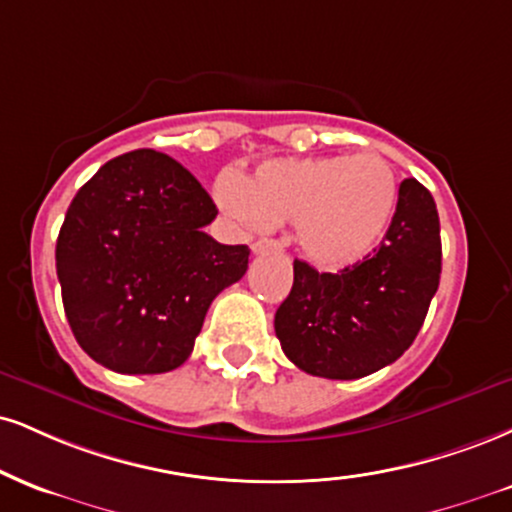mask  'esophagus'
<instances>
[{"label":"esophagus","mask_w":512,"mask_h":512,"mask_svg":"<svg viewBox=\"0 0 512 512\" xmlns=\"http://www.w3.org/2000/svg\"><path fill=\"white\" fill-rule=\"evenodd\" d=\"M252 252L255 255H267V252H281V243L274 238H260L252 243Z\"/></svg>","instance_id":"34e87169"}]
</instances>
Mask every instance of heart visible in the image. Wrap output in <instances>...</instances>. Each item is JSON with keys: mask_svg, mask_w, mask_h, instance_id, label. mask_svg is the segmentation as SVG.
<instances>
[{"mask_svg": "<svg viewBox=\"0 0 512 512\" xmlns=\"http://www.w3.org/2000/svg\"><path fill=\"white\" fill-rule=\"evenodd\" d=\"M217 202L250 229L295 221L312 262L341 269L367 257L398 209V178L384 157L362 155L276 159L250 181L219 178Z\"/></svg>", "mask_w": 512, "mask_h": 512, "instance_id": "obj_1", "label": "heart"}]
</instances>
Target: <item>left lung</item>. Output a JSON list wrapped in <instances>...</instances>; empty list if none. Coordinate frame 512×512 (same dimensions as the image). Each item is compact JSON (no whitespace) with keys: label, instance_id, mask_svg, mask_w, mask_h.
<instances>
[{"label":"left lung","instance_id":"8db88e82","mask_svg":"<svg viewBox=\"0 0 512 512\" xmlns=\"http://www.w3.org/2000/svg\"><path fill=\"white\" fill-rule=\"evenodd\" d=\"M439 279L436 202L417 178H405L391 229L372 255L336 274L293 262V288L274 317L276 336L288 360L312 377H367L412 346Z\"/></svg>","mask_w":512,"mask_h":512}]
</instances>
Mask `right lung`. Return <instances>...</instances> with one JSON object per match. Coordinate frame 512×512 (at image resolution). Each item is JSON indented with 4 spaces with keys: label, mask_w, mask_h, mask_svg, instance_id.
<instances>
[{
    "label": "right lung",
    "mask_w": 512,
    "mask_h": 512,
    "mask_svg": "<svg viewBox=\"0 0 512 512\" xmlns=\"http://www.w3.org/2000/svg\"><path fill=\"white\" fill-rule=\"evenodd\" d=\"M212 197L176 159L133 150L78 190L57 238L61 300L78 346L119 374L181 367L212 300L248 272V245L205 226Z\"/></svg>",
    "instance_id": "1"
}]
</instances>
